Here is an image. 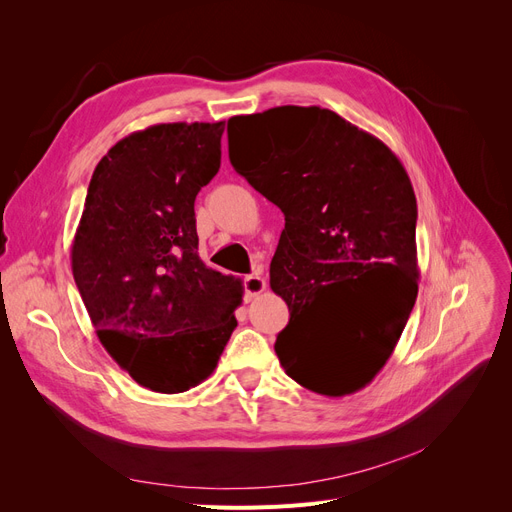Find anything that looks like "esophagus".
<instances>
[{
  "mask_svg": "<svg viewBox=\"0 0 512 512\" xmlns=\"http://www.w3.org/2000/svg\"><path fill=\"white\" fill-rule=\"evenodd\" d=\"M245 301H253L257 294H261L265 290V280L259 274H251L245 278Z\"/></svg>",
  "mask_w": 512,
  "mask_h": 512,
  "instance_id": "34e87169",
  "label": "esophagus"
}]
</instances>
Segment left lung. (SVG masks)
I'll list each match as a JSON object with an SVG mask.
<instances>
[{"instance_id": "1", "label": "left lung", "mask_w": 512, "mask_h": 512, "mask_svg": "<svg viewBox=\"0 0 512 512\" xmlns=\"http://www.w3.org/2000/svg\"><path fill=\"white\" fill-rule=\"evenodd\" d=\"M228 153L286 220L270 265L290 311L274 346L284 371L324 396L365 388L417 299L407 170L380 139L317 105L230 118Z\"/></svg>"}]
</instances>
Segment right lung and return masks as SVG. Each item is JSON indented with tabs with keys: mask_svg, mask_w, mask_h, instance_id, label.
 Returning a JSON list of instances; mask_svg holds the SVG:
<instances>
[{
	"mask_svg": "<svg viewBox=\"0 0 512 512\" xmlns=\"http://www.w3.org/2000/svg\"><path fill=\"white\" fill-rule=\"evenodd\" d=\"M226 122L155 124L97 164L72 240V274L99 342L161 394L195 388L230 340L242 284L197 249L195 199L218 174Z\"/></svg>",
	"mask_w": 512,
	"mask_h": 512,
	"instance_id": "right-lung-1",
	"label": "right lung"
}]
</instances>
